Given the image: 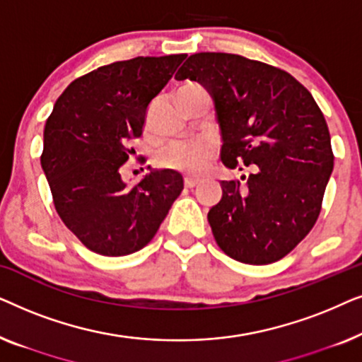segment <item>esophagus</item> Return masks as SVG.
<instances>
[{"label":"esophagus","mask_w":362,"mask_h":362,"mask_svg":"<svg viewBox=\"0 0 362 362\" xmlns=\"http://www.w3.org/2000/svg\"><path fill=\"white\" fill-rule=\"evenodd\" d=\"M197 185H199V180H197V177H185L186 187H194Z\"/></svg>","instance_id":"1"}]
</instances>
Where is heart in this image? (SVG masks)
<instances>
[{"label":"heart","mask_w":362,"mask_h":362,"mask_svg":"<svg viewBox=\"0 0 362 362\" xmlns=\"http://www.w3.org/2000/svg\"><path fill=\"white\" fill-rule=\"evenodd\" d=\"M187 88H196V90H204L197 83H187L182 87V90ZM163 163L170 168L182 170L187 173H199L207 166L211 160V148L206 143H175L170 148L163 151Z\"/></svg>","instance_id":"obj_1"}]
</instances>
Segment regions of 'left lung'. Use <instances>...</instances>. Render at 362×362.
I'll use <instances>...</instances> for the list:
<instances>
[{"mask_svg": "<svg viewBox=\"0 0 362 362\" xmlns=\"http://www.w3.org/2000/svg\"><path fill=\"white\" fill-rule=\"evenodd\" d=\"M214 98L221 160L250 168L222 181L207 214L224 254L250 265L284 259L313 229L333 171L328 125L311 93L288 72L226 52L192 54L175 76Z\"/></svg>", "mask_w": 362, "mask_h": 362, "instance_id": "left-lung-1", "label": "left lung"}]
</instances>
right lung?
I'll return each instance as SVG.
<instances>
[{"instance_id": "obj_1", "label": "right lung", "mask_w": 362, "mask_h": 362, "mask_svg": "<svg viewBox=\"0 0 362 362\" xmlns=\"http://www.w3.org/2000/svg\"><path fill=\"white\" fill-rule=\"evenodd\" d=\"M186 54L135 57L76 78L44 128L41 165L64 224L88 250L107 257L143 249L182 191L173 170L150 171L135 186L122 180L146 108Z\"/></svg>"}]
</instances>
